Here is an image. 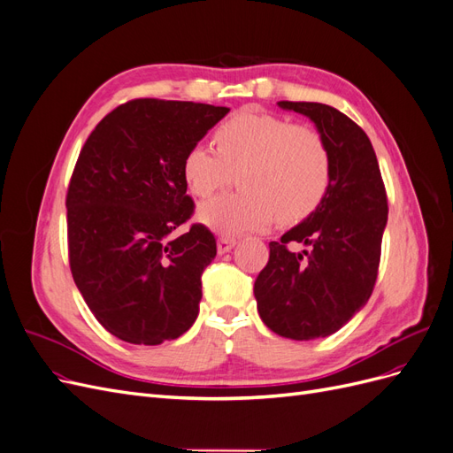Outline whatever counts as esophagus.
<instances>
[{"instance_id": "1", "label": "esophagus", "mask_w": 453, "mask_h": 453, "mask_svg": "<svg viewBox=\"0 0 453 453\" xmlns=\"http://www.w3.org/2000/svg\"><path fill=\"white\" fill-rule=\"evenodd\" d=\"M236 245V238H230V236H221L217 240V251L219 253H228L232 248Z\"/></svg>"}]
</instances>
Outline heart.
Segmentation results:
<instances>
[{"mask_svg": "<svg viewBox=\"0 0 453 453\" xmlns=\"http://www.w3.org/2000/svg\"><path fill=\"white\" fill-rule=\"evenodd\" d=\"M215 147L195 145L183 158L190 193L208 198L238 173L240 190L200 205L198 217L223 234L296 225L325 200L333 181V157L321 132L293 120L245 109L213 134Z\"/></svg>", "mask_w": 453, "mask_h": 453, "instance_id": "heart-1", "label": "heart"}]
</instances>
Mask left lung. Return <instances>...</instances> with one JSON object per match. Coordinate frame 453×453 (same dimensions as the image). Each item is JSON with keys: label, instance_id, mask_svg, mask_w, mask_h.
<instances>
[{"label": "left lung", "instance_id": "obj_1", "mask_svg": "<svg viewBox=\"0 0 453 453\" xmlns=\"http://www.w3.org/2000/svg\"><path fill=\"white\" fill-rule=\"evenodd\" d=\"M310 117L333 157L331 188L303 223L270 242L253 293L260 319L291 340L325 338L344 326L374 291L388 195L374 147L338 109L315 102H278ZM304 242L303 254L288 243Z\"/></svg>", "mask_w": 453, "mask_h": 453}]
</instances>
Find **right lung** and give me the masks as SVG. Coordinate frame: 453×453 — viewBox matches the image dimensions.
<instances>
[{
	"instance_id": "1",
	"label": "right lung",
	"mask_w": 453,
	"mask_h": 453,
	"mask_svg": "<svg viewBox=\"0 0 453 453\" xmlns=\"http://www.w3.org/2000/svg\"><path fill=\"white\" fill-rule=\"evenodd\" d=\"M230 111L138 98L115 107L81 149L67 187V253L77 289L107 333L138 346L195 323L202 272L217 255L195 213L183 158Z\"/></svg>"
}]
</instances>
